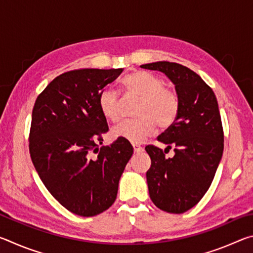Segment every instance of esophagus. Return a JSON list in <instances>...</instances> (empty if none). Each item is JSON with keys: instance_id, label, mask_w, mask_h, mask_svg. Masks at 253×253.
I'll return each instance as SVG.
<instances>
[{"instance_id": "34e87169", "label": "esophagus", "mask_w": 253, "mask_h": 253, "mask_svg": "<svg viewBox=\"0 0 253 253\" xmlns=\"http://www.w3.org/2000/svg\"><path fill=\"white\" fill-rule=\"evenodd\" d=\"M132 147H134V152L135 153H140L143 151V147L139 146V145H132Z\"/></svg>"}]
</instances>
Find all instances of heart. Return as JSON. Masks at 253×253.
<instances>
[{
  "label": "heart",
  "instance_id": "obj_1",
  "mask_svg": "<svg viewBox=\"0 0 253 253\" xmlns=\"http://www.w3.org/2000/svg\"><path fill=\"white\" fill-rule=\"evenodd\" d=\"M127 96L139 98L135 115L138 118L125 121L111 128L113 138H122L130 143H142L152 134L156 125L168 128L176 121L179 100L176 93L165 88L164 80L147 71H134L122 80ZM119 95L116 90L106 88L98 98V105L104 117L117 122L119 113Z\"/></svg>",
  "mask_w": 253,
  "mask_h": 253
}]
</instances>
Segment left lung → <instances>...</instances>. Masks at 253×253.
I'll return each instance as SVG.
<instances>
[{
	"label": "left lung",
	"mask_w": 253,
	"mask_h": 253,
	"mask_svg": "<svg viewBox=\"0 0 253 253\" xmlns=\"http://www.w3.org/2000/svg\"><path fill=\"white\" fill-rule=\"evenodd\" d=\"M140 67L168 76L179 100L176 121L157 137L168 147L145 149L152 161L146 173L151 200L163 211L181 214L200 202L220 164L224 136L219 105L212 89L187 67L169 61ZM170 148L174 156L165 158Z\"/></svg>",
	"instance_id": "1"
}]
</instances>
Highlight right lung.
<instances>
[{
	"label": "right lung",
	"instance_id": "right-lung-1",
	"mask_svg": "<svg viewBox=\"0 0 253 253\" xmlns=\"http://www.w3.org/2000/svg\"><path fill=\"white\" fill-rule=\"evenodd\" d=\"M124 69H79L58 76L38 96L29 149L51 195L70 212L95 216L115 202L132 155L128 140L101 146L108 124L98 98Z\"/></svg>",
	"mask_w": 253,
	"mask_h": 253
}]
</instances>
